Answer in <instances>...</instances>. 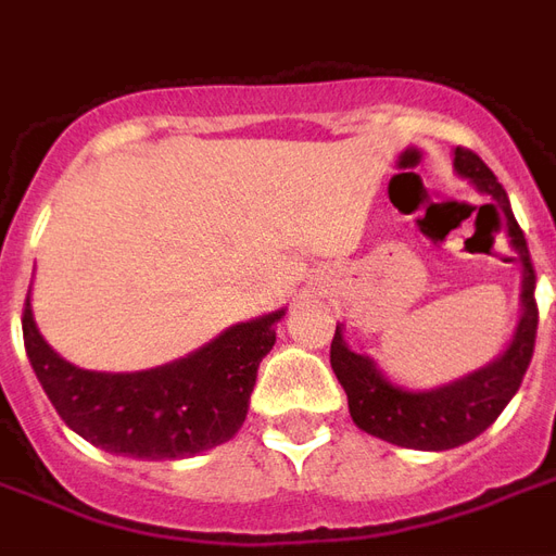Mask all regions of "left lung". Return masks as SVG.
<instances>
[{"instance_id": "obj_1", "label": "left lung", "mask_w": 556, "mask_h": 556, "mask_svg": "<svg viewBox=\"0 0 556 556\" xmlns=\"http://www.w3.org/2000/svg\"><path fill=\"white\" fill-rule=\"evenodd\" d=\"M453 166L458 178H467L479 193L489 195L491 205L485 207H494V211L501 207L509 247L521 265V298H518L521 315H518V327L509 345L489 366L458 381L434 387V390H408V387L393 384L372 357L351 351L342 325H337V333L330 342V366L349 396L351 419L357 422V429L387 443L408 446V450H429V453H441V450H453V446L473 441L501 417V410L518 393L521 378L530 366L539 325L536 298H533L536 274L530 265L525 231L518 229L513 217L509 195L494 178V172L473 151L455 148Z\"/></svg>"}]
</instances>
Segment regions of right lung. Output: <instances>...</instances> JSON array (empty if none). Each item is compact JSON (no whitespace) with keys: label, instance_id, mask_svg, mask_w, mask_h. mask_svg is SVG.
<instances>
[{"label":"right lung","instance_id":"1","mask_svg":"<svg viewBox=\"0 0 556 556\" xmlns=\"http://www.w3.org/2000/svg\"><path fill=\"white\" fill-rule=\"evenodd\" d=\"M286 309L226 327L181 361L142 372H94L55 354L31 315L23 342L43 393L67 429L113 455L169 462L231 441L247 419L258 363L277 342Z\"/></svg>","mask_w":556,"mask_h":556}]
</instances>
